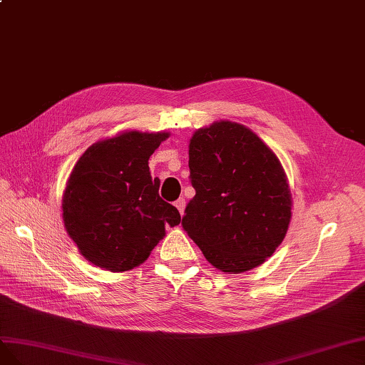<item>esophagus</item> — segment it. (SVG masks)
Instances as JSON below:
<instances>
[{
    "instance_id": "34e87169",
    "label": "esophagus",
    "mask_w": 365,
    "mask_h": 365,
    "mask_svg": "<svg viewBox=\"0 0 365 365\" xmlns=\"http://www.w3.org/2000/svg\"><path fill=\"white\" fill-rule=\"evenodd\" d=\"M175 207H177V210H179V212H180V215H183V212H185V205H186V202H185V199H183V197H182V199H179V200H177L175 203Z\"/></svg>"
}]
</instances>
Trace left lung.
<instances>
[{"label":"left lung","instance_id":"8db88e82","mask_svg":"<svg viewBox=\"0 0 365 365\" xmlns=\"http://www.w3.org/2000/svg\"><path fill=\"white\" fill-rule=\"evenodd\" d=\"M195 195L182 226L205 258L240 274L264 263L290 222V191L277 155L251 130L229 120L197 131L190 142Z\"/></svg>","mask_w":365,"mask_h":365}]
</instances>
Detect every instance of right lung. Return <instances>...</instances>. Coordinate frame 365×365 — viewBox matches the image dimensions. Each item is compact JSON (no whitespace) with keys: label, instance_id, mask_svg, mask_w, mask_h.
Masks as SVG:
<instances>
[{"label":"right lung","instance_id":"right-lung-1","mask_svg":"<svg viewBox=\"0 0 365 365\" xmlns=\"http://www.w3.org/2000/svg\"><path fill=\"white\" fill-rule=\"evenodd\" d=\"M168 133L128 131L81 155L62 200L71 240L88 262L111 272L136 267L180 223L177 207L159 195L148 159Z\"/></svg>","mask_w":365,"mask_h":365}]
</instances>
